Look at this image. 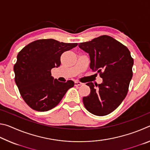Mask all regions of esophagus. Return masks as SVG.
I'll return each mask as SVG.
<instances>
[{
	"instance_id": "esophagus-1",
	"label": "esophagus",
	"mask_w": 150,
	"mask_h": 150,
	"mask_svg": "<svg viewBox=\"0 0 150 150\" xmlns=\"http://www.w3.org/2000/svg\"><path fill=\"white\" fill-rule=\"evenodd\" d=\"M83 85V83L79 82V81H75V86H80Z\"/></svg>"
}]
</instances>
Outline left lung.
<instances>
[{"instance_id":"left-lung-1","label":"left lung","mask_w":150,"mask_h":150,"mask_svg":"<svg viewBox=\"0 0 150 150\" xmlns=\"http://www.w3.org/2000/svg\"><path fill=\"white\" fill-rule=\"evenodd\" d=\"M79 46L89 54L91 69L98 71L103 78L101 84H86L91 93L83 98L85 107L93 115H107L120 105L128 93L133 75V58L127 47L106 35L80 43Z\"/></svg>"}]
</instances>
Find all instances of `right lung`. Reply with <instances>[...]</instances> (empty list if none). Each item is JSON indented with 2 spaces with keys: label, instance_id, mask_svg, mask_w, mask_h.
<instances>
[{
  "label": "right lung",
  "instance_id": "add662e5",
  "mask_svg": "<svg viewBox=\"0 0 150 150\" xmlns=\"http://www.w3.org/2000/svg\"><path fill=\"white\" fill-rule=\"evenodd\" d=\"M77 45L54 39L38 40L18 53L14 65L15 83L23 100L33 110H51L74 86L71 80L62 83L54 79L51 70L60 66V57L63 52Z\"/></svg>",
  "mask_w": 150,
  "mask_h": 150
}]
</instances>
